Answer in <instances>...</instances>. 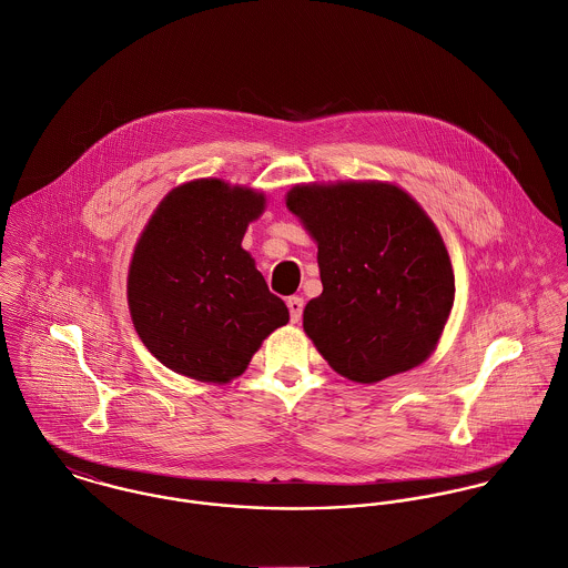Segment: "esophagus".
<instances>
[{"label": "esophagus", "mask_w": 568, "mask_h": 568, "mask_svg": "<svg viewBox=\"0 0 568 568\" xmlns=\"http://www.w3.org/2000/svg\"><path fill=\"white\" fill-rule=\"evenodd\" d=\"M287 307H290V318H292V323H298L301 316H303V307H305L303 298H301V296H290V298H287Z\"/></svg>", "instance_id": "34e87169"}]
</instances>
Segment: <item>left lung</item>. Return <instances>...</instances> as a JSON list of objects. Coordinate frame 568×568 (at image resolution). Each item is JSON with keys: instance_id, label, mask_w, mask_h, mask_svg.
<instances>
[{"instance_id": "left-lung-1", "label": "left lung", "mask_w": 568, "mask_h": 568, "mask_svg": "<svg viewBox=\"0 0 568 568\" xmlns=\"http://www.w3.org/2000/svg\"><path fill=\"white\" fill-rule=\"evenodd\" d=\"M285 204L318 245L323 294L303 329L351 382L375 384L424 364L444 336L454 272L442 232L390 182L296 184Z\"/></svg>"}]
</instances>
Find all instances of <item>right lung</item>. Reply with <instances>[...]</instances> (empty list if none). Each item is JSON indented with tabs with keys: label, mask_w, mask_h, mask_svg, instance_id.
<instances>
[{
	"label": "right lung",
	"mask_w": 568,
	"mask_h": 568,
	"mask_svg": "<svg viewBox=\"0 0 568 568\" xmlns=\"http://www.w3.org/2000/svg\"><path fill=\"white\" fill-rule=\"evenodd\" d=\"M263 211L261 191L202 178L169 191L140 232L126 303L135 334L166 368L227 384L287 325L285 303L241 247Z\"/></svg>",
	"instance_id": "1"
}]
</instances>
